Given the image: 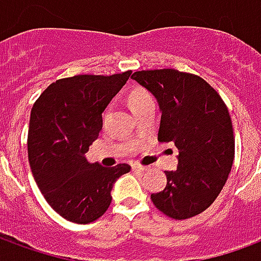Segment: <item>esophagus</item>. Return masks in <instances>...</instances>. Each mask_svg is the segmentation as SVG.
I'll list each match as a JSON object with an SVG mask.
<instances>
[{"label":"esophagus","instance_id":"34e87169","mask_svg":"<svg viewBox=\"0 0 261 261\" xmlns=\"http://www.w3.org/2000/svg\"><path fill=\"white\" fill-rule=\"evenodd\" d=\"M133 170H137V172H144V170H147V168H145V166H142V165L134 164L133 165Z\"/></svg>","mask_w":261,"mask_h":261}]
</instances>
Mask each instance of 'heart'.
I'll list each match as a JSON object with an SVG mask.
<instances>
[{"label":"heart","mask_w":261,"mask_h":261,"mask_svg":"<svg viewBox=\"0 0 261 261\" xmlns=\"http://www.w3.org/2000/svg\"><path fill=\"white\" fill-rule=\"evenodd\" d=\"M128 103H130L133 112L137 109L144 108L147 105H152L153 99L151 96V93L144 89V88H134L128 95Z\"/></svg>","instance_id":"1"}]
</instances>
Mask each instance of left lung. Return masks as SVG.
<instances>
[{
	"label": "left lung",
	"mask_w": 261,
	"mask_h": 261,
	"mask_svg": "<svg viewBox=\"0 0 261 261\" xmlns=\"http://www.w3.org/2000/svg\"><path fill=\"white\" fill-rule=\"evenodd\" d=\"M131 78L158 100V140L173 142L179 151V166L166 172V187L151 194L153 205L169 218L196 217L215 201L233 164L235 137L228 108L207 81L190 72L142 69Z\"/></svg>",
	"instance_id": "8db88e82"
}]
</instances>
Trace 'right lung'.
<instances>
[{
    "instance_id": "1",
    "label": "right lung",
    "mask_w": 261,
    "mask_h": 261,
    "mask_svg": "<svg viewBox=\"0 0 261 261\" xmlns=\"http://www.w3.org/2000/svg\"><path fill=\"white\" fill-rule=\"evenodd\" d=\"M75 75L48 85L33 105L28 131V158L39 190L54 211L75 224L100 218L112 202V187L130 165L105 168L85 153L99 137L102 113L130 78Z\"/></svg>"
}]
</instances>
